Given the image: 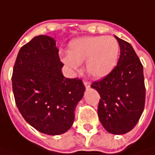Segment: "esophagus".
I'll return each mask as SVG.
<instances>
[{"mask_svg":"<svg viewBox=\"0 0 155 155\" xmlns=\"http://www.w3.org/2000/svg\"><path fill=\"white\" fill-rule=\"evenodd\" d=\"M84 85H85V86H86V89H88V88H90V86H91V85H90V83L88 81H84Z\"/></svg>","mask_w":155,"mask_h":155,"instance_id":"1","label":"esophagus"}]
</instances>
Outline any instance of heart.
<instances>
[{"mask_svg": "<svg viewBox=\"0 0 155 155\" xmlns=\"http://www.w3.org/2000/svg\"><path fill=\"white\" fill-rule=\"evenodd\" d=\"M119 54L120 45L113 36H87L71 41L68 54L61 56V60L71 70H77L86 61L87 72L100 79L113 71Z\"/></svg>", "mask_w": 155, "mask_h": 155, "instance_id": "heart-1", "label": "heart"}]
</instances>
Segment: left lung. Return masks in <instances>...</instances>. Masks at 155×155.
Wrapping results in <instances>:
<instances>
[{
	"label": "left lung",
	"instance_id": "left-lung-1",
	"mask_svg": "<svg viewBox=\"0 0 155 155\" xmlns=\"http://www.w3.org/2000/svg\"><path fill=\"white\" fill-rule=\"evenodd\" d=\"M120 48L117 66L91 87L100 99L97 114L108 132L121 135L134 128L145 104L143 67L130 43L114 35Z\"/></svg>",
	"mask_w": 155,
	"mask_h": 155
}]
</instances>
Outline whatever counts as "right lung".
I'll return each instance as SVG.
<instances>
[{
	"instance_id": "obj_1",
	"label": "right lung",
	"mask_w": 155,
	"mask_h": 155,
	"mask_svg": "<svg viewBox=\"0 0 155 155\" xmlns=\"http://www.w3.org/2000/svg\"><path fill=\"white\" fill-rule=\"evenodd\" d=\"M56 41L38 35L20 48L12 72V91L22 116L47 135L68 131L86 88L81 80L64 76Z\"/></svg>"
}]
</instances>
